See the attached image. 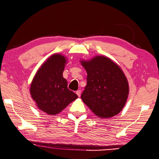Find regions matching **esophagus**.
I'll use <instances>...</instances> for the list:
<instances>
[{"label": "esophagus", "instance_id": "obj_1", "mask_svg": "<svg viewBox=\"0 0 159 159\" xmlns=\"http://www.w3.org/2000/svg\"><path fill=\"white\" fill-rule=\"evenodd\" d=\"M76 94L78 95V97H80V94H81V91H80V89H79V90H78V91H76Z\"/></svg>", "mask_w": 159, "mask_h": 159}]
</instances>
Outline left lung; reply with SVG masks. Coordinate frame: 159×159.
Returning <instances> with one entry per match:
<instances>
[{"instance_id":"8db88e82","label":"left lung","mask_w":159,"mask_h":159,"mask_svg":"<svg viewBox=\"0 0 159 159\" xmlns=\"http://www.w3.org/2000/svg\"><path fill=\"white\" fill-rule=\"evenodd\" d=\"M80 62L87 71V85L81 99L100 118L120 113L129 93L127 79L117 63L103 56H97Z\"/></svg>"}]
</instances>
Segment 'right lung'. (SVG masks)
<instances>
[{"instance_id": "obj_1", "label": "right lung", "mask_w": 159, "mask_h": 159, "mask_svg": "<svg viewBox=\"0 0 159 159\" xmlns=\"http://www.w3.org/2000/svg\"><path fill=\"white\" fill-rule=\"evenodd\" d=\"M67 57L60 53L52 55L37 71L30 86L32 99L40 111L49 115L60 113L78 96L67 88L63 78Z\"/></svg>"}]
</instances>
